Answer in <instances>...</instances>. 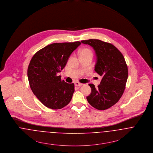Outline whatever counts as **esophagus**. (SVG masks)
I'll use <instances>...</instances> for the list:
<instances>
[{
    "label": "esophagus",
    "instance_id": "obj_1",
    "mask_svg": "<svg viewBox=\"0 0 153 153\" xmlns=\"http://www.w3.org/2000/svg\"><path fill=\"white\" fill-rule=\"evenodd\" d=\"M74 85H75V86H79V87H80V86H82L83 84L82 83H79V82H75L74 83Z\"/></svg>",
    "mask_w": 153,
    "mask_h": 153
}]
</instances>
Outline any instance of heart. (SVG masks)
Returning a JSON list of instances; mask_svg holds the SVG:
<instances>
[{"instance_id":"b5f03b06","label":"heart","mask_w":153,"mask_h":153,"mask_svg":"<svg viewBox=\"0 0 153 153\" xmlns=\"http://www.w3.org/2000/svg\"><path fill=\"white\" fill-rule=\"evenodd\" d=\"M85 53H90L92 54L91 51L88 49H84L82 51H80V54H85Z\"/></svg>"}]
</instances>
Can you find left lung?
Returning <instances> with one entry per match:
<instances>
[{"mask_svg":"<svg viewBox=\"0 0 153 153\" xmlns=\"http://www.w3.org/2000/svg\"><path fill=\"white\" fill-rule=\"evenodd\" d=\"M81 42L94 49L97 57L94 70L102 77L98 87L88 85L91 92L87 100L95 108L106 110L117 103L124 91L128 78L126 62L122 53L111 43L98 39Z\"/></svg>","mask_w":153,"mask_h":153,"instance_id":"obj_1","label":"left lung"}]
</instances>
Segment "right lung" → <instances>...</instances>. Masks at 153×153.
I'll return each instance as SVG.
<instances>
[{
  "label": "right lung",
  "mask_w": 153,
  "mask_h": 153,
  "mask_svg": "<svg viewBox=\"0 0 153 153\" xmlns=\"http://www.w3.org/2000/svg\"><path fill=\"white\" fill-rule=\"evenodd\" d=\"M80 42L55 43L36 52L27 68L30 87L34 95L46 107L60 109L67 105L74 91V83L68 84L58 73L65 67L71 53Z\"/></svg>",
  "instance_id": "add662e5"
}]
</instances>
